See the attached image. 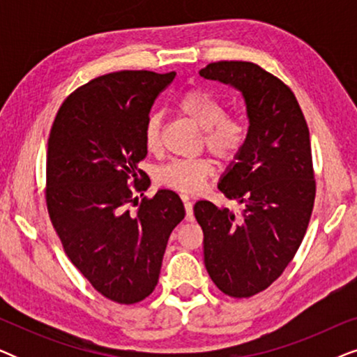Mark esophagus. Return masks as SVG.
<instances>
[{"label":"esophagus","instance_id":"obj_1","mask_svg":"<svg viewBox=\"0 0 357 357\" xmlns=\"http://www.w3.org/2000/svg\"><path fill=\"white\" fill-rule=\"evenodd\" d=\"M182 199H183L185 213H187L185 219H187V221H193V203L190 202V198L187 197V195H182Z\"/></svg>","mask_w":357,"mask_h":357}]
</instances>
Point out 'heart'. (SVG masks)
Returning <instances> with one entry per match:
<instances>
[{"label": "heart", "instance_id": "obj_1", "mask_svg": "<svg viewBox=\"0 0 357 357\" xmlns=\"http://www.w3.org/2000/svg\"><path fill=\"white\" fill-rule=\"evenodd\" d=\"M177 109L185 119L203 130L206 148L219 159L231 160L241 153L247 139V128L241 120L224 115V107L208 92L193 89L180 97ZM160 115L148 116L143 126V143L149 153L160 149ZM214 172V164L208 158L170 160L158 169L155 178L160 185L178 190L182 193H195L203 187L204 180Z\"/></svg>", "mask_w": 357, "mask_h": 357}]
</instances>
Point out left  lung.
Returning a JSON list of instances; mask_svg holds the SVG:
<instances>
[{
	"mask_svg": "<svg viewBox=\"0 0 357 357\" xmlns=\"http://www.w3.org/2000/svg\"><path fill=\"white\" fill-rule=\"evenodd\" d=\"M199 75L234 87L245 102V144L218 183L242 211L206 199L193 211L213 282L231 297H250L281 276L309 226L315 199L309 128L289 87L255 63H209Z\"/></svg>",
	"mask_w": 357,
	"mask_h": 357,
	"instance_id": "left-lung-1",
	"label": "left lung"
}]
</instances>
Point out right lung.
Returning <instances> with one entry per match:
<instances>
[{"instance_id":"1","label":"right lung","mask_w":357,"mask_h":357,"mask_svg":"<svg viewBox=\"0 0 357 357\" xmlns=\"http://www.w3.org/2000/svg\"><path fill=\"white\" fill-rule=\"evenodd\" d=\"M175 73L116 71L76 89L58 110L47 149V208L66 255L94 289L119 304L154 291L182 199L158 190L128 209L148 154L143 126ZM136 199V198H135ZM138 204V203H136Z\"/></svg>"}]
</instances>
